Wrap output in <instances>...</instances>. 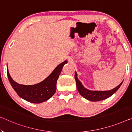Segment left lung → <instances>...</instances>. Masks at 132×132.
<instances>
[{"instance_id": "left-lung-1", "label": "left lung", "mask_w": 132, "mask_h": 132, "mask_svg": "<svg viewBox=\"0 0 132 132\" xmlns=\"http://www.w3.org/2000/svg\"><path fill=\"white\" fill-rule=\"evenodd\" d=\"M75 78L76 82L77 89L78 90L79 93L85 97V99L92 102H97L100 100H103L111 96L113 94H114L119 89L120 86L122 85L123 81L120 83V85L115 88L113 89L110 90L108 91H92L86 89L81 84V83L77 77V73L75 72Z\"/></svg>"}]
</instances>
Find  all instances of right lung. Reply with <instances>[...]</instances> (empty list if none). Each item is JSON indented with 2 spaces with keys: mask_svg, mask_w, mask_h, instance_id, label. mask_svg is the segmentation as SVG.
Instances as JSON below:
<instances>
[{
  "mask_svg": "<svg viewBox=\"0 0 132 132\" xmlns=\"http://www.w3.org/2000/svg\"><path fill=\"white\" fill-rule=\"evenodd\" d=\"M66 63V60L59 64L46 79L36 85L18 84L10 77L8 70L7 77L10 85L21 98L30 103H40L49 99L55 93L57 80L63 67Z\"/></svg>",
  "mask_w": 132,
  "mask_h": 132,
  "instance_id": "right-lung-1",
  "label": "right lung"
}]
</instances>
